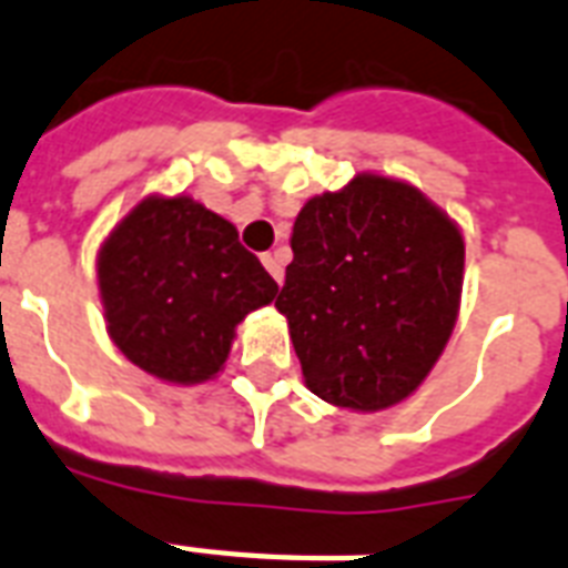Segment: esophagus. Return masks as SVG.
Instances as JSON below:
<instances>
[{
    "instance_id": "esophagus-1",
    "label": "esophagus",
    "mask_w": 568,
    "mask_h": 568,
    "mask_svg": "<svg viewBox=\"0 0 568 568\" xmlns=\"http://www.w3.org/2000/svg\"><path fill=\"white\" fill-rule=\"evenodd\" d=\"M262 265L267 267V274L274 276L276 283L283 285V265H280V258H276L274 253H265V256H262Z\"/></svg>"
}]
</instances>
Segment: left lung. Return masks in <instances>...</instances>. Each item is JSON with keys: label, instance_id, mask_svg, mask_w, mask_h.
Instances as JSON below:
<instances>
[{"label": "left lung", "instance_id": "8db88e82", "mask_svg": "<svg viewBox=\"0 0 568 568\" xmlns=\"http://www.w3.org/2000/svg\"><path fill=\"white\" fill-rule=\"evenodd\" d=\"M276 297L310 392L377 413L430 374L457 321L466 244L413 185L363 173L312 196Z\"/></svg>", "mask_w": 568, "mask_h": 568}]
</instances>
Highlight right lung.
<instances>
[{"instance_id":"obj_1","label":"right lung","mask_w":568,"mask_h":568,"mask_svg":"<svg viewBox=\"0 0 568 568\" xmlns=\"http://www.w3.org/2000/svg\"><path fill=\"white\" fill-rule=\"evenodd\" d=\"M109 336L129 363L168 383L221 372L244 315L280 285L221 214L191 196H146L102 244Z\"/></svg>"}]
</instances>
